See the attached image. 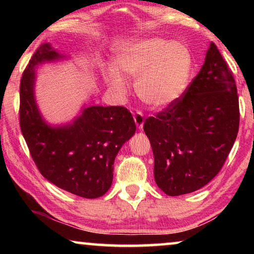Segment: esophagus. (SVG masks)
<instances>
[{"instance_id":"34e87169","label":"esophagus","mask_w":254,"mask_h":254,"mask_svg":"<svg viewBox=\"0 0 254 254\" xmlns=\"http://www.w3.org/2000/svg\"><path fill=\"white\" fill-rule=\"evenodd\" d=\"M133 119H134V122L136 124V127L140 128V130H142L143 128V124H144V118L143 115L141 112H136V113L134 114V117H133Z\"/></svg>"}]
</instances>
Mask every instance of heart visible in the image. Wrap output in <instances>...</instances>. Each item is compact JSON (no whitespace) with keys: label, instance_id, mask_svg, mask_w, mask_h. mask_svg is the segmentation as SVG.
<instances>
[{"label":"heart","instance_id":"heart-1","mask_svg":"<svg viewBox=\"0 0 254 254\" xmlns=\"http://www.w3.org/2000/svg\"><path fill=\"white\" fill-rule=\"evenodd\" d=\"M194 69V57L184 42L159 37L127 42L115 54V65L104 68L105 79L115 94L124 96L135 79L136 95L153 109H165L184 95Z\"/></svg>","mask_w":254,"mask_h":254}]
</instances>
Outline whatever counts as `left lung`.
I'll return each instance as SVG.
<instances>
[{"label":"left lung","instance_id":"1","mask_svg":"<svg viewBox=\"0 0 254 254\" xmlns=\"http://www.w3.org/2000/svg\"><path fill=\"white\" fill-rule=\"evenodd\" d=\"M239 121L233 74L210 42L204 65L185 95L144 122L158 187L179 196L207 185L233 147Z\"/></svg>","mask_w":254,"mask_h":254}]
</instances>
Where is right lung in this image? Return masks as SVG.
<instances>
[{
  "instance_id": "add662e5",
  "label": "right lung",
  "mask_w": 254,
  "mask_h": 254,
  "mask_svg": "<svg viewBox=\"0 0 254 254\" xmlns=\"http://www.w3.org/2000/svg\"><path fill=\"white\" fill-rule=\"evenodd\" d=\"M66 59L49 42L33 54L20 85L21 131L47 180L74 195L97 198L110 189L115 157L135 133V123L126 107L100 105H83L65 124L47 122L36 101V69Z\"/></svg>"
}]
</instances>
